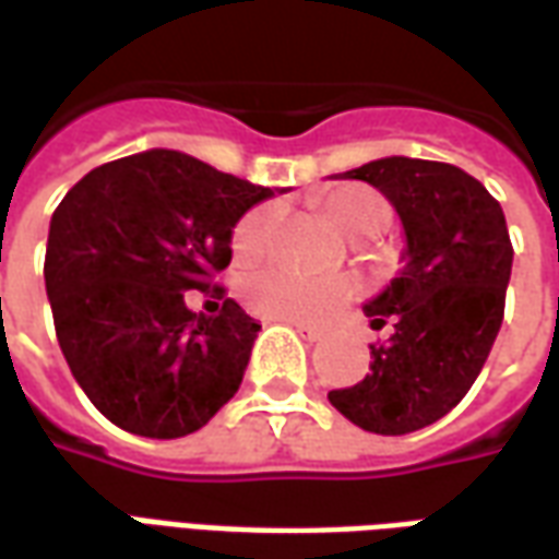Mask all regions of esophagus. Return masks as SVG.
<instances>
[{
	"label": "esophagus",
	"instance_id": "esophagus-1",
	"mask_svg": "<svg viewBox=\"0 0 559 559\" xmlns=\"http://www.w3.org/2000/svg\"><path fill=\"white\" fill-rule=\"evenodd\" d=\"M293 329H296V332H299L305 341H320V338H323V329L311 326V323H293Z\"/></svg>",
	"mask_w": 559,
	"mask_h": 559
}]
</instances>
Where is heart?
Listing matches in <instances>:
<instances>
[{
	"instance_id": "heart-1",
	"label": "heart",
	"mask_w": 559,
	"mask_h": 559,
	"mask_svg": "<svg viewBox=\"0 0 559 559\" xmlns=\"http://www.w3.org/2000/svg\"><path fill=\"white\" fill-rule=\"evenodd\" d=\"M326 215L332 224L347 236L365 239L386 230L392 209L383 197L365 185H344L326 197ZM278 209L272 203L254 206L233 224V254L239 260H254L266 251L272 230H275ZM353 296L347 278H311L287 266H266L251 272L242 281L245 305L263 320H284V323H317L332 314L338 305Z\"/></svg>"
}]
</instances>
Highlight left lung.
<instances>
[{
    "label": "left lung",
    "instance_id": "obj_1",
    "mask_svg": "<svg viewBox=\"0 0 559 559\" xmlns=\"http://www.w3.org/2000/svg\"><path fill=\"white\" fill-rule=\"evenodd\" d=\"M374 185L399 209L407 266L365 305L371 326L392 323L371 344L368 374L332 389V407L374 433H411L464 399L500 332L512 239L500 203L455 164L380 158L344 173Z\"/></svg>",
    "mask_w": 559,
    "mask_h": 559
}]
</instances>
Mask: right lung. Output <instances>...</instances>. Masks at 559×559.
<instances>
[{
  "label": "right lung",
  "mask_w": 559,
  "mask_h": 559,
  "mask_svg": "<svg viewBox=\"0 0 559 559\" xmlns=\"http://www.w3.org/2000/svg\"><path fill=\"white\" fill-rule=\"evenodd\" d=\"M269 188L203 160L148 148L86 173L56 206L44 284L71 374L122 431L173 440L200 431L242 386L254 317L215 275L233 224ZM188 289L212 292L194 316Z\"/></svg>",
  "instance_id": "1"
}]
</instances>
